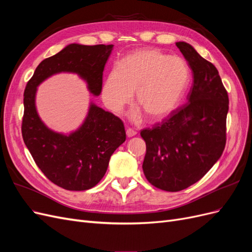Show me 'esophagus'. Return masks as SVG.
<instances>
[{"instance_id": "1", "label": "esophagus", "mask_w": 252, "mask_h": 252, "mask_svg": "<svg viewBox=\"0 0 252 252\" xmlns=\"http://www.w3.org/2000/svg\"><path fill=\"white\" fill-rule=\"evenodd\" d=\"M136 133H138V132H136L134 129H132V128H128L126 130V134H127L128 138H132V136L136 135Z\"/></svg>"}]
</instances>
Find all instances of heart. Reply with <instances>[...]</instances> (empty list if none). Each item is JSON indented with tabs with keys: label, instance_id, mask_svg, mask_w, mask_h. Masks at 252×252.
<instances>
[{
	"label": "heart",
	"instance_id": "heart-1",
	"mask_svg": "<svg viewBox=\"0 0 252 252\" xmlns=\"http://www.w3.org/2000/svg\"><path fill=\"white\" fill-rule=\"evenodd\" d=\"M190 78L184 59L156 49L135 51L108 74L102 96L107 107L119 112L135 93V104L149 119H159L178 105Z\"/></svg>",
	"mask_w": 252,
	"mask_h": 252
}]
</instances>
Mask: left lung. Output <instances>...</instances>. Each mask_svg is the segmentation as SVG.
Listing matches in <instances>:
<instances>
[{"mask_svg": "<svg viewBox=\"0 0 252 252\" xmlns=\"http://www.w3.org/2000/svg\"><path fill=\"white\" fill-rule=\"evenodd\" d=\"M192 71L187 102L162 123L141 130L146 143L143 171L151 185L180 191L200 181L226 145L227 90L216 66L185 42L175 43Z\"/></svg>", "mask_w": 252, "mask_h": 252, "instance_id": "obj_1", "label": "left lung"}]
</instances>
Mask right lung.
Listing matches in <instances>:
<instances>
[{"instance_id":"obj_1","label":"right lung","mask_w":252,"mask_h":252,"mask_svg":"<svg viewBox=\"0 0 252 252\" xmlns=\"http://www.w3.org/2000/svg\"><path fill=\"white\" fill-rule=\"evenodd\" d=\"M113 45L70 44L43 60L24 91L22 136L35 164L53 184L82 191L94 187L107 170L111 155L126 140L119 117L91 104L82 127L69 135L51 131L37 116L36 86L50 75L69 71L80 74L95 95L101 94L103 71Z\"/></svg>"}]
</instances>
